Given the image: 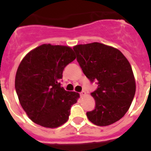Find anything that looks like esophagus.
I'll list each match as a JSON object with an SVG mask.
<instances>
[{
  "label": "esophagus",
  "instance_id": "obj_1",
  "mask_svg": "<svg viewBox=\"0 0 151 151\" xmlns=\"http://www.w3.org/2000/svg\"><path fill=\"white\" fill-rule=\"evenodd\" d=\"M80 95H81V97H83V96H85V95H86V91H81Z\"/></svg>",
  "mask_w": 151,
  "mask_h": 151
}]
</instances>
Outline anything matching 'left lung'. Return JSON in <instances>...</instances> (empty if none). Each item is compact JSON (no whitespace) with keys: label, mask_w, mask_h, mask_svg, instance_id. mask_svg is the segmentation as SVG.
<instances>
[{"label":"left lung","mask_w":151,"mask_h":151,"mask_svg":"<svg viewBox=\"0 0 151 151\" xmlns=\"http://www.w3.org/2000/svg\"><path fill=\"white\" fill-rule=\"evenodd\" d=\"M73 50L86 76L91 82H97V89L91 93L95 109L86 113L88 120L98 126L119 121L129 109L136 91L128 60L118 49L100 42L76 45Z\"/></svg>","instance_id":"1"}]
</instances>
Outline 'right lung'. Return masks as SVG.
<instances>
[{
  "label": "right lung",
  "mask_w": 151,
  "mask_h": 151,
  "mask_svg": "<svg viewBox=\"0 0 151 151\" xmlns=\"http://www.w3.org/2000/svg\"><path fill=\"white\" fill-rule=\"evenodd\" d=\"M76 59L66 46L42 44L28 52L18 66L15 89L22 108L32 122L56 128L69 119L79 94L65 91L60 80L64 68Z\"/></svg>",
  "instance_id": "1"
}]
</instances>
